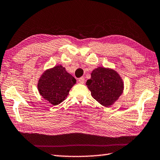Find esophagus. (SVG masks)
<instances>
[{"label": "esophagus", "instance_id": "34e87169", "mask_svg": "<svg viewBox=\"0 0 160 160\" xmlns=\"http://www.w3.org/2000/svg\"><path fill=\"white\" fill-rule=\"evenodd\" d=\"M78 82H79L80 84H83L84 82V77H81L78 79Z\"/></svg>", "mask_w": 160, "mask_h": 160}]
</instances>
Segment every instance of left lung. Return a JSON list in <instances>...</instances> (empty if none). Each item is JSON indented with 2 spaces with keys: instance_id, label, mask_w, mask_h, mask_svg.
<instances>
[{
  "instance_id": "obj_1",
  "label": "left lung",
  "mask_w": 160,
  "mask_h": 160,
  "mask_svg": "<svg viewBox=\"0 0 160 160\" xmlns=\"http://www.w3.org/2000/svg\"><path fill=\"white\" fill-rule=\"evenodd\" d=\"M86 84L93 98L106 108L117 101L124 88L123 80L117 71L101 67L92 71Z\"/></svg>"
}]
</instances>
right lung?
I'll return each mask as SVG.
<instances>
[{"instance_id": "right-lung-1", "label": "right lung", "mask_w": 160, "mask_h": 160, "mask_svg": "<svg viewBox=\"0 0 160 160\" xmlns=\"http://www.w3.org/2000/svg\"><path fill=\"white\" fill-rule=\"evenodd\" d=\"M76 80L67 73L62 65L47 69L40 77L37 84L40 95L52 105L64 101Z\"/></svg>"}]
</instances>
